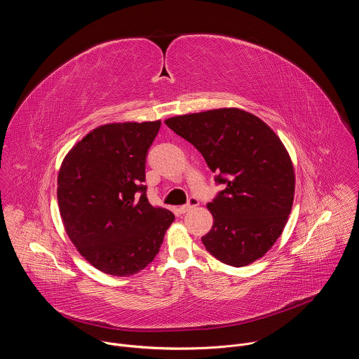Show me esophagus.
<instances>
[{
	"label": "esophagus",
	"instance_id": "1",
	"mask_svg": "<svg viewBox=\"0 0 359 359\" xmlns=\"http://www.w3.org/2000/svg\"><path fill=\"white\" fill-rule=\"evenodd\" d=\"M196 206H198V200H197L196 197H191V198L189 200V203H187V204H183V206H180L177 210H179V213H180V215H184V213L190 212L191 209H194Z\"/></svg>",
	"mask_w": 359,
	"mask_h": 359
}]
</instances>
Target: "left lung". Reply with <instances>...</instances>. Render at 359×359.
I'll return each mask as SVG.
<instances>
[{"instance_id":"obj_1","label":"left lung","mask_w":359,"mask_h":359,"mask_svg":"<svg viewBox=\"0 0 359 359\" xmlns=\"http://www.w3.org/2000/svg\"><path fill=\"white\" fill-rule=\"evenodd\" d=\"M203 155L224 184L208 209L212 230L201 237L224 264L247 266L273 247L292 208L295 176L287 149L260 118L237 108L213 109L165 121Z\"/></svg>"}]
</instances>
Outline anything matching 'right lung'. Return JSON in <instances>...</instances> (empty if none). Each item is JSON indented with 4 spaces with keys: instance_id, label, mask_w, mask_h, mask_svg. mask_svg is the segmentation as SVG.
I'll return each instance as SVG.
<instances>
[{
    "instance_id": "obj_1",
    "label": "right lung",
    "mask_w": 359,
    "mask_h": 359,
    "mask_svg": "<svg viewBox=\"0 0 359 359\" xmlns=\"http://www.w3.org/2000/svg\"><path fill=\"white\" fill-rule=\"evenodd\" d=\"M161 121L102 125L79 140L58 175L64 227L81 255L109 276L153 262L175 215L146 197L144 169Z\"/></svg>"
}]
</instances>
